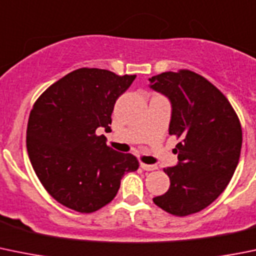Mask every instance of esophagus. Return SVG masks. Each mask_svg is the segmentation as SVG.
Returning <instances> with one entry per match:
<instances>
[{"label":"esophagus","instance_id":"obj_1","mask_svg":"<svg viewBox=\"0 0 256 256\" xmlns=\"http://www.w3.org/2000/svg\"><path fill=\"white\" fill-rule=\"evenodd\" d=\"M140 166H142V168L144 169V170H148V172H150V170H155V169H158V166H152V164H145V163H142V164H140Z\"/></svg>","mask_w":256,"mask_h":256}]
</instances>
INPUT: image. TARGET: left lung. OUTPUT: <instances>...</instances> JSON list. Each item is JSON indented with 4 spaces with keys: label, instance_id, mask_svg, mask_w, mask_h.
<instances>
[{
    "label": "left lung",
    "instance_id": "obj_1",
    "mask_svg": "<svg viewBox=\"0 0 256 256\" xmlns=\"http://www.w3.org/2000/svg\"><path fill=\"white\" fill-rule=\"evenodd\" d=\"M150 88L170 101L169 135L178 164L164 168L170 187L152 198L154 204L174 216L202 211L228 187L240 159L242 131L228 100L211 82L182 69L149 78Z\"/></svg>",
    "mask_w": 256,
    "mask_h": 256
}]
</instances>
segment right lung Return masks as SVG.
Segmentation results:
<instances>
[{
    "label": "right lung",
    "instance_id": "right-lung-1",
    "mask_svg": "<svg viewBox=\"0 0 256 256\" xmlns=\"http://www.w3.org/2000/svg\"><path fill=\"white\" fill-rule=\"evenodd\" d=\"M136 76L80 68L50 86L30 112L26 148L31 166L50 196L80 214L110 204L124 174L135 172L134 155L107 146L117 98Z\"/></svg>",
    "mask_w": 256,
    "mask_h": 256
}]
</instances>
